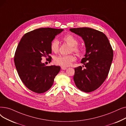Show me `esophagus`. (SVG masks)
I'll list each match as a JSON object with an SVG mask.
<instances>
[{"label":"esophagus","instance_id":"1","mask_svg":"<svg viewBox=\"0 0 126 126\" xmlns=\"http://www.w3.org/2000/svg\"><path fill=\"white\" fill-rule=\"evenodd\" d=\"M61 69H62V70H65V69H67V67H64V66H61Z\"/></svg>","mask_w":126,"mask_h":126}]
</instances>
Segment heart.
Masks as SVG:
<instances>
[{
	"instance_id": "obj_1",
	"label": "heart",
	"mask_w": 126,
	"mask_h": 126,
	"mask_svg": "<svg viewBox=\"0 0 126 126\" xmlns=\"http://www.w3.org/2000/svg\"><path fill=\"white\" fill-rule=\"evenodd\" d=\"M63 40L71 45L70 51L76 53L78 56H81L82 53V48L78 45V41L76 38L72 34H68L63 37ZM50 48L52 52L57 53L59 48V43L57 39L53 40L50 45ZM76 57L75 54H72L66 56H58L54 58V63L60 66L66 67L68 66L76 60Z\"/></svg>"
}]
</instances>
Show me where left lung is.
Returning <instances> with one entry per match:
<instances>
[{"mask_svg": "<svg viewBox=\"0 0 126 126\" xmlns=\"http://www.w3.org/2000/svg\"><path fill=\"white\" fill-rule=\"evenodd\" d=\"M70 30L82 37L86 47L81 63L75 68L74 80L76 86L86 93L97 90L108 76L113 60V50L103 32L90 28H71Z\"/></svg>", "mask_w": 126, "mask_h": 126, "instance_id": "1", "label": "left lung"}]
</instances>
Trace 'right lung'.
Wrapping results in <instances>:
<instances>
[{"instance_id":"obj_1","label":"right lung","mask_w":126,"mask_h":126,"mask_svg":"<svg viewBox=\"0 0 126 126\" xmlns=\"http://www.w3.org/2000/svg\"><path fill=\"white\" fill-rule=\"evenodd\" d=\"M62 29L42 28L26 33L20 40L14 54V63L20 79L30 90L41 94L49 90L60 67L46 66L41 62L49 54L51 42L62 32Z\"/></svg>"}]
</instances>
